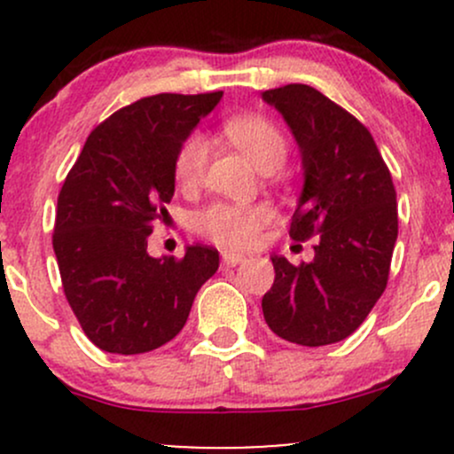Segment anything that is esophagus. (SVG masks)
<instances>
[{
  "mask_svg": "<svg viewBox=\"0 0 454 454\" xmlns=\"http://www.w3.org/2000/svg\"><path fill=\"white\" fill-rule=\"evenodd\" d=\"M243 260H245V256H241V254L222 252V262L226 264V267H237V264H241Z\"/></svg>",
  "mask_w": 454,
  "mask_h": 454,
  "instance_id": "esophagus-1",
  "label": "esophagus"
}]
</instances>
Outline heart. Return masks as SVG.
<instances>
[{
    "mask_svg": "<svg viewBox=\"0 0 454 454\" xmlns=\"http://www.w3.org/2000/svg\"><path fill=\"white\" fill-rule=\"evenodd\" d=\"M223 137L262 173L279 168L288 155V143L281 129L260 114H237L223 121ZM209 164V143L202 134H190L175 158L176 184L184 190H196L205 179ZM273 211L267 205H228L215 202L194 215V231L222 247H247L270 222Z\"/></svg>",
    "mask_w": 454,
    "mask_h": 454,
    "instance_id": "obj_1",
    "label": "heart"
}]
</instances>
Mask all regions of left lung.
Segmentation results:
<instances>
[{"label":"left lung","instance_id":"1","mask_svg":"<svg viewBox=\"0 0 454 454\" xmlns=\"http://www.w3.org/2000/svg\"><path fill=\"white\" fill-rule=\"evenodd\" d=\"M299 145L303 192L290 237H316L311 262L273 256L262 296L270 331L299 346L346 340L378 303L397 241V192L369 129L309 85L262 91Z\"/></svg>","mask_w":454,"mask_h":454}]
</instances>
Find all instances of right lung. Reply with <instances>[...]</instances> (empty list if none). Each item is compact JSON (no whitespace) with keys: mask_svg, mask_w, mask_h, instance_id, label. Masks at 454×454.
<instances>
[{"mask_svg":"<svg viewBox=\"0 0 454 454\" xmlns=\"http://www.w3.org/2000/svg\"><path fill=\"white\" fill-rule=\"evenodd\" d=\"M222 91L158 93L119 108L87 138L57 198L53 249L85 335L104 352L143 354L185 325L217 249L153 258L147 239L175 194V158Z\"/></svg>","mask_w":454,"mask_h":454,"instance_id":"right-lung-1","label":"right lung"}]
</instances>
